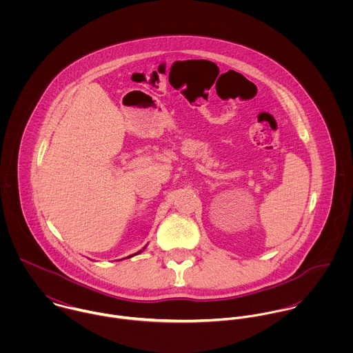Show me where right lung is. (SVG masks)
<instances>
[{
  "instance_id": "right-lung-1",
  "label": "right lung",
  "mask_w": 353,
  "mask_h": 353,
  "mask_svg": "<svg viewBox=\"0 0 353 353\" xmlns=\"http://www.w3.org/2000/svg\"><path fill=\"white\" fill-rule=\"evenodd\" d=\"M145 248H147V246H145ZM145 248H144V249H145ZM140 252H141V250H140L139 252H136V254H133V255H137V254H140ZM133 255H129L128 258H130V256H133Z\"/></svg>"
}]
</instances>
